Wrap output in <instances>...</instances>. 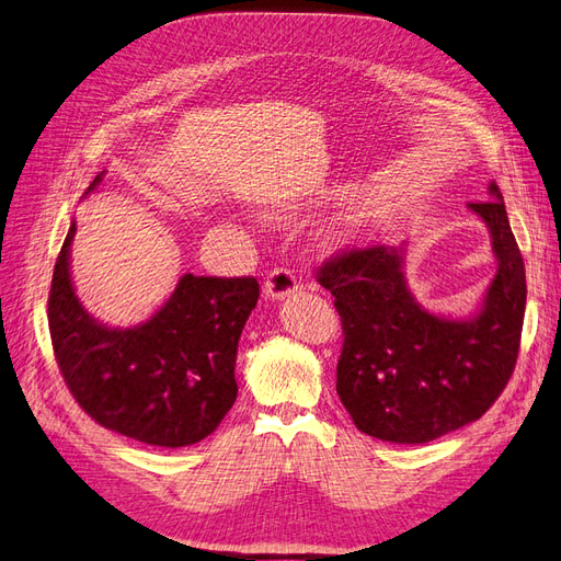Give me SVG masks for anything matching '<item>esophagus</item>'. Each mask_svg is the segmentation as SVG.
<instances>
[{
  "instance_id": "34e87169",
  "label": "esophagus",
  "mask_w": 561,
  "mask_h": 561,
  "mask_svg": "<svg viewBox=\"0 0 561 561\" xmlns=\"http://www.w3.org/2000/svg\"><path fill=\"white\" fill-rule=\"evenodd\" d=\"M297 290V278L290 268L276 266L264 278V293L268 299H285Z\"/></svg>"
}]
</instances>
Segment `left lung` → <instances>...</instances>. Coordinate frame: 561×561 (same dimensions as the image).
I'll return each mask as SVG.
<instances>
[{
  "instance_id": "8db88e82",
  "label": "left lung",
  "mask_w": 561,
  "mask_h": 561,
  "mask_svg": "<svg viewBox=\"0 0 561 561\" xmlns=\"http://www.w3.org/2000/svg\"><path fill=\"white\" fill-rule=\"evenodd\" d=\"M467 207L486 221L497 274L469 321L422 309L403 276V248H352L316 278L342 318L337 393L354 425L391 444H427L479 420L517 363L526 274L503 195Z\"/></svg>"
}]
</instances>
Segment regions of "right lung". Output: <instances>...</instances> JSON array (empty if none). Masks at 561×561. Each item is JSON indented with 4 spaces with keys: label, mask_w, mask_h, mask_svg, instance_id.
<instances>
[{
    "label": "right lung",
    "mask_w": 561,
    "mask_h": 561,
    "mask_svg": "<svg viewBox=\"0 0 561 561\" xmlns=\"http://www.w3.org/2000/svg\"><path fill=\"white\" fill-rule=\"evenodd\" d=\"M72 236L75 224L49 290L54 356L72 399L101 427L134 442L162 448L203 442L236 401L238 340L260 299V283L186 274L146 323L108 328L75 295Z\"/></svg>",
    "instance_id": "1"
}]
</instances>
